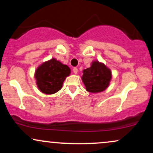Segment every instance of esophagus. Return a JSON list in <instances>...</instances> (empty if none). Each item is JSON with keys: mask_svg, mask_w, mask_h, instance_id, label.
<instances>
[{"mask_svg": "<svg viewBox=\"0 0 153 153\" xmlns=\"http://www.w3.org/2000/svg\"><path fill=\"white\" fill-rule=\"evenodd\" d=\"M73 73H75V74H77V73H78V68H74L73 69Z\"/></svg>", "mask_w": 153, "mask_h": 153, "instance_id": "1", "label": "esophagus"}]
</instances>
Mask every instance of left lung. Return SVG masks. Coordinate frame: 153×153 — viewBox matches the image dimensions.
Masks as SVG:
<instances>
[{
	"label": "left lung",
	"mask_w": 153,
	"mask_h": 153,
	"mask_svg": "<svg viewBox=\"0 0 153 153\" xmlns=\"http://www.w3.org/2000/svg\"><path fill=\"white\" fill-rule=\"evenodd\" d=\"M111 72L105 65L95 61L90 68L83 71L82 80L86 91L91 93L103 91L109 85Z\"/></svg>",
	"instance_id": "8db88e82"
}]
</instances>
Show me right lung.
Here are the masks:
<instances>
[{
  "label": "right lung",
  "mask_w": 153,
  "mask_h": 153,
  "mask_svg": "<svg viewBox=\"0 0 153 153\" xmlns=\"http://www.w3.org/2000/svg\"><path fill=\"white\" fill-rule=\"evenodd\" d=\"M71 73L68 66L52 58L44 62L36 69L35 78L40 91L44 94H53L59 91L67 76Z\"/></svg>",
  "instance_id": "1"
}]
</instances>
